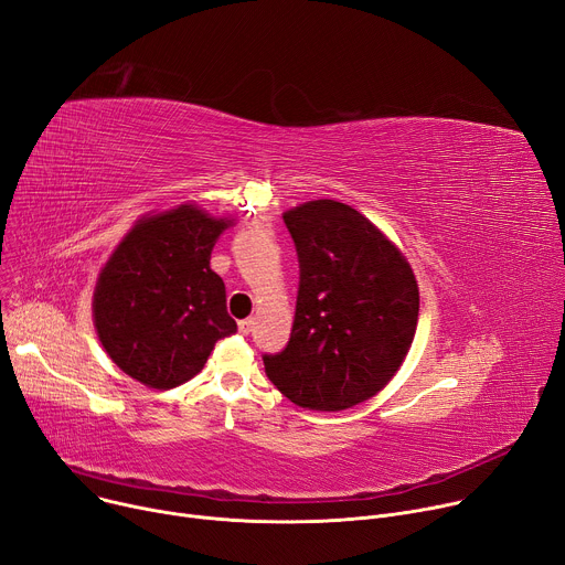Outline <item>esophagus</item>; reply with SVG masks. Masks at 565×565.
Wrapping results in <instances>:
<instances>
[{"label": "esophagus", "mask_w": 565, "mask_h": 565, "mask_svg": "<svg viewBox=\"0 0 565 565\" xmlns=\"http://www.w3.org/2000/svg\"><path fill=\"white\" fill-rule=\"evenodd\" d=\"M252 324H254V322H252L249 318H247V320H241V322H238V331H241L243 335H247V333L252 331Z\"/></svg>", "instance_id": "esophagus-1"}]
</instances>
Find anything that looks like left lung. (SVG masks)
<instances>
[{
  "label": "left lung",
  "instance_id": "8db88e82",
  "mask_svg": "<svg viewBox=\"0 0 565 565\" xmlns=\"http://www.w3.org/2000/svg\"><path fill=\"white\" fill-rule=\"evenodd\" d=\"M284 223L299 290L290 340L264 353L266 374L295 405L338 413L381 392L405 361L419 288L403 254L344 202H306Z\"/></svg>",
  "mask_w": 565,
  "mask_h": 565
}]
</instances>
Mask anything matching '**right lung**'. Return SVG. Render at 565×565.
<instances>
[{
  "label": "right lung",
  "mask_w": 565,
  "mask_h": 565,
  "mask_svg": "<svg viewBox=\"0 0 565 565\" xmlns=\"http://www.w3.org/2000/svg\"><path fill=\"white\" fill-rule=\"evenodd\" d=\"M230 221L180 204L139 221L98 275L100 344L135 381L171 390L193 379L214 344L236 333L223 279L210 268Z\"/></svg>",
  "instance_id": "1"
}]
</instances>
